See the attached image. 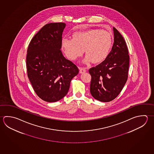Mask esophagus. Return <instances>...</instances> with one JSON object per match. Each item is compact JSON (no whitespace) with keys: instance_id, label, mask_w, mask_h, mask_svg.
<instances>
[{"instance_id":"34e87169","label":"esophagus","mask_w":154,"mask_h":154,"mask_svg":"<svg viewBox=\"0 0 154 154\" xmlns=\"http://www.w3.org/2000/svg\"><path fill=\"white\" fill-rule=\"evenodd\" d=\"M86 72V68H84V67H81L80 68V73H84L85 72Z\"/></svg>"}]
</instances>
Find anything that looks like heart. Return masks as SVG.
I'll use <instances>...</instances> for the list:
<instances>
[{"label": "heart", "mask_w": 154, "mask_h": 154, "mask_svg": "<svg viewBox=\"0 0 154 154\" xmlns=\"http://www.w3.org/2000/svg\"><path fill=\"white\" fill-rule=\"evenodd\" d=\"M113 37L109 31L99 29H91L77 31L73 38L64 37L62 47L64 53L74 60L85 53V62L95 63L105 61L109 55L112 48Z\"/></svg>", "instance_id": "b5f03b06"}]
</instances>
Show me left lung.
I'll return each instance as SVG.
<instances>
[{
  "instance_id": "obj_1",
  "label": "left lung",
  "mask_w": 154,
  "mask_h": 154,
  "mask_svg": "<svg viewBox=\"0 0 154 154\" xmlns=\"http://www.w3.org/2000/svg\"><path fill=\"white\" fill-rule=\"evenodd\" d=\"M114 43L105 61L91 68L90 92L93 97L109 102L119 95L128 78L129 51L122 35L113 27Z\"/></svg>"
}]
</instances>
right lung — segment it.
<instances>
[{
	"label": "right lung",
	"mask_w": 154,
	"mask_h": 154,
	"mask_svg": "<svg viewBox=\"0 0 154 154\" xmlns=\"http://www.w3.org/2000/svg\"><path fill=\"white\" fill-rule=\"evenodd\" d=\"M65 27L62 22L45 25L31 39L27 50L28 78L37 95L49 103L66 95L70 81L79 73L78 67L60 50Z\"/></svg>",
	"instance_id": "1"
}]
</instances>
